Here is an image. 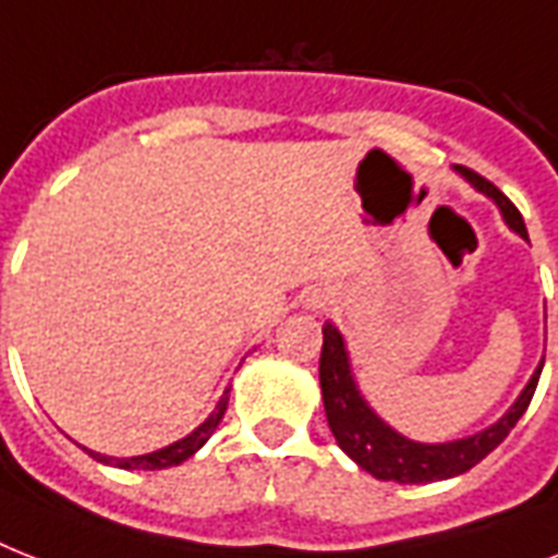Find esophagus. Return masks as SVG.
Instances as JSON below:
<instances>
[{"mask_svg": "<svg viewBox=\"0 0 558 558\" xmlns=\"http://www.w3.org/2000/svg\"><path fill=\"white\" fill-rule=\"evenodd\" d=\"M315 306H327V298H318V301H315Z\"/></svg>", "mask_w": 558, "mask_h": 558, "instance_id": "obj_1", "label": "esophagus"}]
</instances>
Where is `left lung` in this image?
Here are the masks:
<instances>
[{"label":"left lung","mask_w":558,"mask_h":558,"mask_svg":"<svg viewBox=\"0 0 558 558\" xmlns=\"http://www.w3.org/2000/svg\"><path fill=\"white\" fill-rule=\"evenodd\" d=\"M454 170L477 193L489 196L498 205V210H501L504 222L521 240H527V228H524L519 208L493 182H486L484 177H477V173L466 168H458V165H454ZM322 332L324 348L318 376H322V399L332 437H336L341 451L356 466H362L373 477H379V481H397V484H432V481L463 475L472 466H477L489 451L501 446L504 437L515 428L521 414L527 411L530 399L536 393L542 367H545V359H542L533 376H530V381L524 385V390L515 397V402L493 425H486V428L469 434V437H458V440L420 442L405 437V434H399L397 428H390L373 411L371 402L362 397L356 376H353V365H350L348 341L339 332V327L332 322H324Z\"/></svg>","instance_id":"8db88e82"}]
</instances>
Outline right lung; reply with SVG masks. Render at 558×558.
<instances>
[{
    "label": "right lung",
    "mask_w": 558,
    "mask_h": 558,
    "mask_svg": "<svg viewBox=\"0 0 558 558\" xmlns=\"http://www.w3.org/2000/svg\"><path fill=\"white\" fill-rule=\"evenodd\" d=\"M228 390H222V397H219L217 408L210 411L208 420L202 425H196L187 437H182V440L170 442V446H165V449L159 451H150V454H138V458H107V454H98V451H92V458L98 460V463H116L118 469H147V472H153V469H168V466H179V463H185L187 458H193L196 451L208 442V437L214 432H217L219 420L226 416V408H228Z\"/></svg>",
    "instance_id": "right-lung-1"
}]
</instances>
